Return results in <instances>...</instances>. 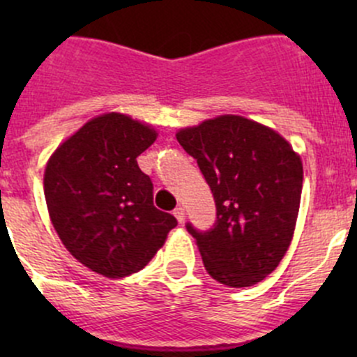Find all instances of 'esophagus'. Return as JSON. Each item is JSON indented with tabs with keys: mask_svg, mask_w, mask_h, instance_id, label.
I'll return each mask as SVG.
<instances>
[{
	"mask_svg": "<svg viewBox=\"0 0 357 357\" xmlns=\"http://www.w3.org/2000/svg\"><path fill=\"white\" fill-rule=\"evenodd\" d=\"M172 214H174V218L178 219L179 222L185 221V208H183V207H176V208H174V212H172Z\"/></svg>",
	"mask_w": 357,
	"mask_h": 357,
	"instance_id": "esophagus-1",
	"label": "esophagus"
}]
</instances>
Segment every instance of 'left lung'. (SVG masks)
<instances>
[{
  "instance_id": "left-lung-1",
  "label": "left lung",
  "mask_w": 357,
  "mask_h": 357,
  "mask_svg": "<svg viewBox=\"0 0 357 357\" xmlns=\"http://www.w3.org/2000/svg\"><path fill=\"white\" fill-rule=\"evenodd\" d=\"M176 139L197 158L214 195V228L197 231L205 269L231 289L271 275L289 250L302 193L301 155L280 132L242 115L183 128Z\"/></svg>"
}]
</instances>
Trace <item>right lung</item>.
Instances as JSON below:
<instances>
[{
    "mask_svg": "<svg viewBox=\"0 0 357 357\" xmlns=\"http://www.w3.org/2000/svg\"><path fill=\"white\" fill-rule=\"evenodd\" d=\"M157 136L150 124L109 112L89 119L46 162L43 185L56 235L107 278L145 268L178 225L153 205V185L136 160Z\"/></svg>",
    "mask_w": 357,
    "mask_h": 357,
    "instance_id": "1",
    "label": "right lung"
}]
</instances>
